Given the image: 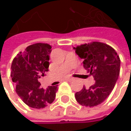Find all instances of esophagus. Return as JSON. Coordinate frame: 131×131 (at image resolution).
Instances as JSON below:
<instances>
[{
	"instance_id": "34e87169",
	"label": "esophagus",
	"mask_w": 131,
	"mask_h": 131,
	"mask_svg": "<svg viewBox=\"0 0 131 131\" xmlns=\"http://www.w3.org/2000/svg\"><path fill=\"white\" fill-rule=\"evenodd\" d=\"M66 79L67 81H72V80H73V77H67V78H66Z\"/></svg>"
}]
</instances>
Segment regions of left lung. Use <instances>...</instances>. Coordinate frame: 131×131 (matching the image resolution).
Listing matches in <instances>:
<instances>
[{"instance_id":"obj_1","label":"left lung","mask_w":131,"mask_h":131,"mask_svg":"<svg viewBox=\"0 0 131 131\" xmlns=\"http://www.w3.org/2000/svg\"><path fill=\"white\" fill-rule=\"evenodd\" d=\"M75 52L83 59V66L93 75L95 83L90 88L83 87L75 94L82 106L93 107L103 102L112 91L118 79L120 60L113 48L94 41L73 47Z\"/></svg>"}]
</instances>
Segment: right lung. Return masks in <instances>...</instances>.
Listing matches in <instances>:
<instances>
[{
    "mask_svg": "<svg viewBox=\"0 0 131 131\" xmlns=\"http://www.w3.org/2000/svg\"><path fill=\"white\" fill-rule=\"evenodd\" d=\"M51 49L47 43H34L17 54L12 61L11 77L16 85V92L31 108H44L52 103L56 96L58 86L43 89L38 82V79L49 71Z\"/></svg>",
    "mask_w": 131,
    "mask_h": 131,
    "instance_id": "1",
    "label": "right lung"
}]
</instances>
